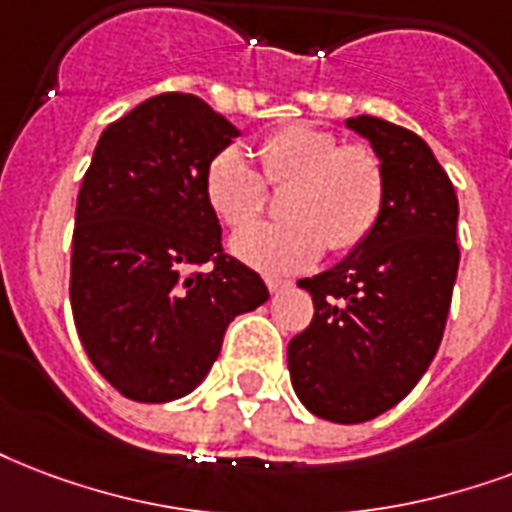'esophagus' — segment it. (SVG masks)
<instances>
[{"label": "esophagus", "mask_w": 512, "mask_h": 512, "mask_svg": "<svg viewBox=\"0 0 512 512\" xmlns=\"http://www.w3.org/2000/svg\"><path fill=\"white\" fill-rule=\"evenodd\" d=\"M265 284H268V290L271 292H282L287 290V287H292V282H287V279H265Z\"/></svg>", "instance_id": "esophagus-1"}]
</instances>
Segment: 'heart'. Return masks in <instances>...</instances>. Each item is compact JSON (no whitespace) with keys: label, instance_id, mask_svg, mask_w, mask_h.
<instances>
[{"label":"heart","instance_id":"b5f03b06","mask_svg":"<svg viewBox=\"0 0 512 512\" xmlns=\"http://www.w3.org/2000/svg\"><path fill=\"white\" fill-rule=\"evenodd\" d=\"M263 175L236 147L214 155L204 195L228 228H247L268 206V185L287 187L284 220L239 233L230 249L263 273H295L325 247L349 255L376 230L386 204V166L370 144L341 139L314 123H290L257 144Z\"/></svg>","mask_w":512,"mask_h":512}]
</instances>
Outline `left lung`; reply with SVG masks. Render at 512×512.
<instances>
[{
	"label": "left lung",
	"mask_w": 512,
	"mask_h": 512,
	"mask_svg": "<svg viewBox=\"0 0 512 512\" xmlns=\"http://www.w3.org/2000/svg\"><path fill=\"white\" fill-rule=\"evenodd\" d=\"M346 126L384 158V214L343 263L298 282L314 317L287 346V365L314 416L360 424L395 408L438 354L459 268V201L421 136L370 115Z\"/></svg>",
	"instance_id": "1"
}]
</instances>
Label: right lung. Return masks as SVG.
<instances>
[{
  "label": "right lung",
  "instance_id": "right-lung-1",
  "mask_svg": "<svg viewBox=\"0 0 512 512\" xmlns=\"http://www.w3.org/2000/svg\"><path fill=\"white\" fill-rule=\"evenodd\" d=\"M239 131L193 93L142 101L101 134L77 195L69 300L88 360L136 403L204 381L268 287L222 252L206 166ZM213 268L206 269L205 263Z\"/></svg>",
  "mask_w": 512,
  "mask_h": 512
}]
</instances>
